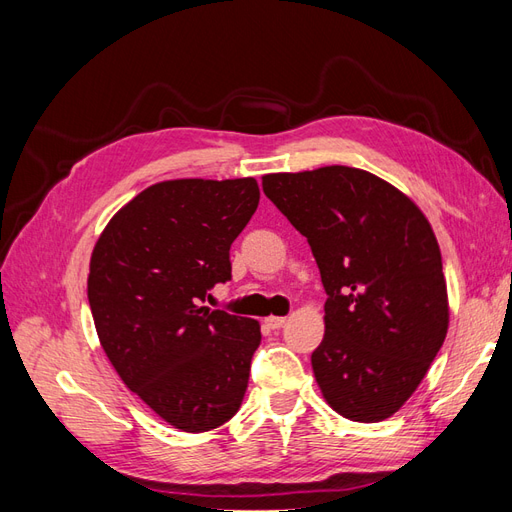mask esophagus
Wrapping results in <instances>:
<instances>
[{
  "instance_id": "34e87169",
  "label": "esophagus",
  "mask_w": 512,
  "mask_h": 512,
  "mask_svg": "<svg viewBox=\"0 0 512 512\" xmlns=\"http://www.w3.org/2000/svg\"><path fill=\"white\" fill-rule=\"evenodd\" d=\"M265 322H267L269 329H282L284 324H286V318H282V316H269V318H265Z\"/></svg>"
}]
</instances>
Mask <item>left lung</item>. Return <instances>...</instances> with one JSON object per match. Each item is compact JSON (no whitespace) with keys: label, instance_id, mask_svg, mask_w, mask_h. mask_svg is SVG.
Here are the masks:
<instances>
[{"label":"left lung","instance_id":"left-lung-1","mask_svg":"<svg viewBox=\"0 0 512 512\" xmlns=\"http://www.w3.org/2000/svg\"><path fill=\"white\" fill-rule=\"evenodd\" d=\"M262 190L307 239L329 294L312 354L324 399L350 421H384L421 384L448 331L431 224L395 185L352 166L265 175Z\"/></svg>","mask_w":512,"mask_h":512}]
</instances>
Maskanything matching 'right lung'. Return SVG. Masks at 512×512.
<instances>
[{
  "label": "right lung",
  "instance_id": "1",
  "mask_svg": "<svg viewBox=\"0 0 512 512\" xmlns=\"http://www.w3.org/2000/svg\"><path fill=\"white\" fill-rule=\"evenodd\" d=\"M258 200L254 177L149 185L91 252L87 299L108 361L181 431L215 429L241 408L260 324L200 301L230 280V245Z\"/></svg>",
  "mask_w": 512,
  "mask_h": 512
}]
</instances>
